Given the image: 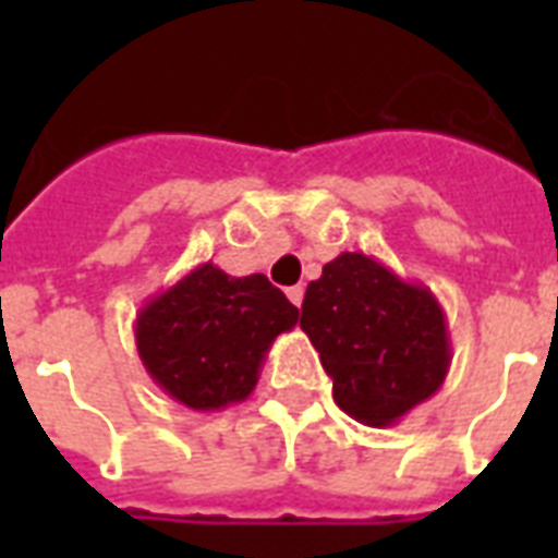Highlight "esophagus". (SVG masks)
Returning a JSON list of instances; mask_svg holds the SVG:
<instances>
[{
    "label": "esophagus",
    "mask_w": 558,
    "mask_h": 558,
    "mask_svg": "<svg viewBox=\"0 0 558 558\" xmlns=\"http://www.w3.org/2000/svg\"><path fill=\"white\" fill-rule=\"evenodd\" d=\"M287 295H289V301H292V304L301 306V301H304V287H301V283H298V287H289Z\"/></svg>",
    "instance_id": "34e87169"
}]
</instances>
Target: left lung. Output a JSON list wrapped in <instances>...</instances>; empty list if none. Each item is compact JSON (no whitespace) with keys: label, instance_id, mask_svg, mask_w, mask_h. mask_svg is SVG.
Listing matches in <instances>:
<instances>
[{"label":"left lung","instance_id":"left-lung-1","mask_svg":"<svg viewBox=\"0 0 558 558\" xmlns=\"http://www.w3.org/2000/svg\"><path fill=\"white\" fill-rule=\"evenodd\" d=\"M301 330L356 423L385 428L434 397L451 365L440 301L362 252H341L306 287Z\"/></svg>","mask_w":558,"mask_h":558}]
</instances>
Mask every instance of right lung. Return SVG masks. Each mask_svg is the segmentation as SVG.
<instances>
[{"label":"right lung","instance_id":"right-lung-1","mask_svg":"<svg viewBox=\"0 0 558 558\" xmlns=\"http://www.w3.org/2000/svg\"><path fill=\"white\" fill-rule=\"evenodd\" d=\"M295 324L298 306L266 275L231 278L202 263L138 310L135 348L170 399L219 411L252 393L271 341Z\"/></svg>","mask_w":558,"mask_h":558}]
</instances>
